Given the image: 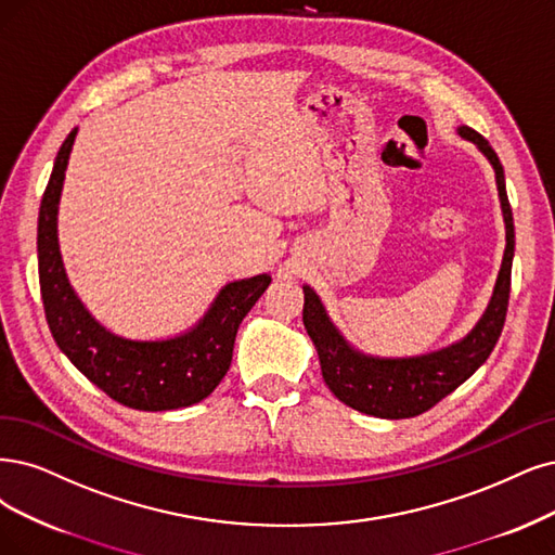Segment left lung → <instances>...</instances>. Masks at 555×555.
<instances>
[{
    "label": "left lung",
    "instance_id": "left-lung-1",
    "mask_svg": "<svg viewBox=\"0 0 555 555\" xmlns=\"http://www.w3.org/2000/svg\"><path fill=\"white\" fill-rule=\"evenodd\" d=\"M457 134L489 159L496 176V190L505 223V251L494 293L485 313L464 338L441 350L416 357H375L365 354L343 336L326 313L320 295L304 285V326L311 336L320 359V371L332 393L347 406L377 418H412L453 393L487 361L503 332L509 299V274L515 258V221L505 192V173L499 155L474 128L460 126Z\"/></svg>",
    "mask_w": 555,
    "mask_h": 555
}]
</instances>
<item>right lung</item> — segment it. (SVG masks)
Masks as SVG:
<instances>
[{"mask_svg": "<svg viewBox=\"0 0 555 555\" xmlns=\"http://www.w3.org/2000/svg\"><path fill=\"white\" fill-rule=\"evenodd\" d=\"M77 128L59 149L38 212V276L50 332L77 371L112 400L169 412L208 398L229 373L240 322L272 283L270 274L229 281L182 334L139 340L109 332L79 299L59 249V201Z\"/></svg>", "mask_w": 555, "mask_h": 555, "instance_id": "right-lung-1", "label": "right lung"}]
</instances>
